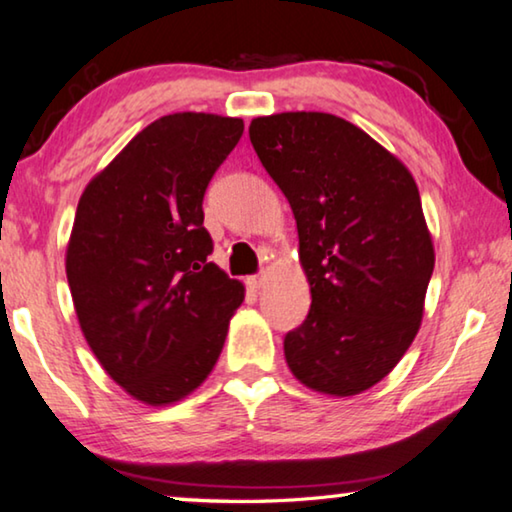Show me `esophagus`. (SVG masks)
Instances as JSON below:
<instances>
[{
	"label": "esophagus",
	"instance_id": "34e87169",
	"mask_svg": "<svg viewBox=\"0 0 512 512\" xmlns=\"http://www.w3.org/2000/svg\"><path fill=\"white\" fill-rule=\"evenodd\" d=\"M262 285H264V276H250L248 278V287L255 289V292H257V289H262Z\"/></svg>",
	"mask_w": 512,
	"mask_h": 512
}]
</instances>
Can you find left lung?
<instances>
[{
  "label": "left lung",
  "mask_w": 512,
  "mask_h": 512,
  "mask_svg": "<svg viewBox=\"0 0 512 512\" xmlns=\"http://www.w3.org/2000/svg\"><path fill=\"white\" fill-rule=\"evenodd\" d=\"M250 142L292 207L312 305L285 335L294 377L347 398L384 379L414 342L434 246L411 172L326 112L257 117Z\"/></svg>",
  "instance_id": "1"
}]
</instances>
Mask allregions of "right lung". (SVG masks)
Instances as JSON below:
<instances>
[{
    "mask_svg": "<svg viewBox=\"0 0 512 512\" xmlns=\"http://www.w3.org/2000/svg\"><path fill=\"white\" fill-rule=\"evenodd\" d=\"M243 135L204 112L156 119L89 181L66 248L80 329L103 370L151 407L193 393L223 352L243 285L209 262L202 200Z\"/></svg>",
    "mask_w": 512,
    "mask_h": 512,
    "instance_id": "right-lung-1",
    "label": "right lung"
}]
</instances>
